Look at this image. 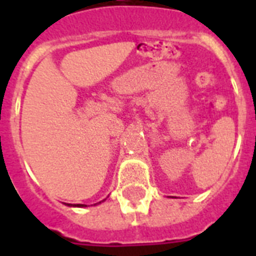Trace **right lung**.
<instances>
[{
  "instance_id": "1",
  "label": "right lung",
  "mask_w": 256,
  "mask_h": 256,
  "mask_svg": "<svg viewBox=\"0 0 256 256\" xmlns=\"http://www.w3.org/2000/svg\"><path fill=\"white\" fill-rule=\"evenodd\" d=\"M68 206H72V204H69V203H68ZM74 206H77V207H85V204H74Z\"/></svg>"
}]
</instances>
